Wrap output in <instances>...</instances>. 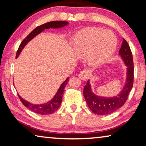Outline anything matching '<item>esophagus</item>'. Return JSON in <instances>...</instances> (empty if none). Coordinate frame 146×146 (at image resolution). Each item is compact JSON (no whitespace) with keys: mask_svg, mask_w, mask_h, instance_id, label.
Wrapping results in <instances>:
<instances>
[{"mask_svg":"<svg viewBox=\"0 0 146 146\" xmlns=\"http://www.w3.org/2000/svg\"><path fill=\"white\" fill-rule=\"evenodd\" d=\"M79 78L80 79L82 80H86L88 78V72L86 70H83L80 72L79 74Z\"/></svg>","mask_w":146,"mask_h":146,"instance_id":"obj_1","label":"esophagus"}]
</instances>
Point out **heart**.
Wrapping results in <instances>:
<instances>
[{
  "label": "heart",
  "mask_w": 146,
  "mask_h": 146,
  "mask_svg": "<svg viewBox=\"0 0 146 146\" xmlns=\"http://www.w3.org/2000/svg\"><path fill=\"white\" fill-rule=\"evenodd\" d=\"M116 46L115 35L100 28L82 29L73 38L75 54L79 58L89 56L90 62L95 66L104 64L112 55Z\"/></svg>",
  "instance_id": "b5f03b06"
}]
</instances>
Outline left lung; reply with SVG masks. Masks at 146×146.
Here are the masks:
<instances>
[{
    "label": "left lung",
    "instance_id": "obj_1",
    "mask_svg": "<svg viewBox=\"0 0 146 146\" xmlns=\"http://www.w3.org/2000/svg\"><path fill=\"white\" fill-rule=\"evenodd\" d=\"M119 54L127 66L126 80L120 93L112 98L96 95L92 91L90 80L84 88V96L89 108L98 115H108L122 107L126 102L133 84V62L132 53L127 41L123 38Z\"/></svg>",
    "mask_w": 146,
    "mask_h": 146
}]
</instances>
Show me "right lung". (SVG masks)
<instances>
[{
  "mask_svg": "<svg viewBox=\"0 0 146 146\" xmlns=\"http://www.w3.org/2000/svg\"><path fill=\"white\" fill-rule=\"evenodd\" d=\"M68 25V23L66 21H51L49 23H46L44 25H42L39 27H37L36 29L33 30L25 39L22 41V42L20 44V46L18 49L17 55H16V58L19 57L20 54H21L22 50L24 48V47L27 44V43L29 41H31L32 39L34 38L36 36L38 35L42 32L44 31L45 29H60V28H62L65 26ZM69 77L66 79V80L60 86L58 90L57 91L56 94L54 96L52 100H50L49 102L45 103L42 104H34L30 103L29 102L26 101L25 100L20 96L19 94V96L20 100L22 102V103L26 107L28 108L33 112L38 114L41 115H48L51 114L57 110L58 108L60 106L62 103V99L63 93L64 91V88L66 86L67 83L68 82Z\"/></svg>",
  "mask_w": 146,
  "mask_h": 146,
  "instance_id": "add662e5",
  "label": "right lung"
}]
</instances>
